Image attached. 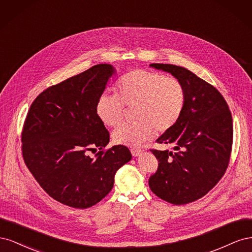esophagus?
Here are the masks:
<instances>
[{
    "label": "esophagus",
    "mask_w": 252,
    "mask_h": 252,
    "mask_svg": "<svg viewBox=\"0 0 252 252\" xmlns=\"http://www.w3.org/2000/svg\"><path fill=\"white\" fill-rule=\"evenodd\" d=\"M142 152H143L142 149H135V148H132V149H131V155H132L133 157H139V156H141Z\"/></svg>",
    "instance_id": "esophagus-1"
}]
</instances>
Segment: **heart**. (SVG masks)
Returning a JSON list of instances; mask_svg holds the SVG:
<instances>
[{"mask_svg":"<svg viewBox=\"0 0 252 252\" xmlns=\"http://www.w3.org/2000/svg\"><path fill=\"white\" fill-rule=\"evenodd\" d=\"M117 95L103 94L95 104L96 116L107 127H117L125 108H133L135 122L120 126L112 133L118 145L138 147L155 135L178 124L186 105V91L175 78L156 71L134 69L122 77L116 85Z\"/></svg>","mask_w":252,"mask_h":252,"instance_id":"obj_1","label":"heart"}]
</instances>
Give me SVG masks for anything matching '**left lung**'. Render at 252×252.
Here are the masks:
<instances>
[{
	"mask_svg": "<svg viewBox=\"0 0 252 252\" xmlns=\"http://www.w3.org/2000/svg\"><path fill=\"white\" fill-rule=\"evenodd\" d=\"M149 66L171 73L186 91L185 109L178 124L157 140L171 145L173 150H151L159 163L149 187L168 203H191L209 192L227 169L233 138L231 113L218 89L186 68Z\"/></svg>",
	"mask_w": 252,
	"mask_h": 252,
	"instance_id": "left-lung-1",
	"label": "left lung"
}]
</instances>
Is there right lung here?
Here are the masks:
<instances>
[{
  "label": "right lung",
  "instance_id": "add662e5",
  "mask_svg": "<svg viewBox=\"0 0 252 252\" xmlns=\"http://www.w3.org/2000/svg\"><path fill=\"white\" fill-rule=\"evenodd\" d=\"M117 72L98 64L53 85L30 106L22 132L23 158L51 197L73 208H88L113 187L114 175L130 161L123 145L104 150L109 132L98 120L95 104ZM100 150L94 158L88 151Z\"/></svg>",
  "mask_w": 252,
  "mask_h": 252
}]
</instances>
